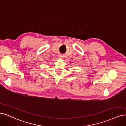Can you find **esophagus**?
<instances>
[{"mask_svg": "<svg viewBox=\"0 0 126 126\" xmlns=\"http://www.w3.org/2000/svg\"><path fill=\"white\" fill-rule=\"evenodd\" d=\"M59 58H62V57L61 55H59Z\"/></svg>", "mask_w": 126, "mask_h": 126, "instance_id": "34e87169", "label": "esophagus"}]
</instances>
